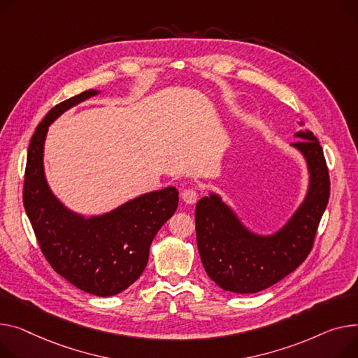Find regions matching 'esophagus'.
I'll list each match as a JSON object with an SVG mask.
<instances>
[{
  "label": "esophagus",
  "instance_id": "esophagus-1",
  "mask_svg": "<svg viewBox=\"0 0 358 358\" xmlns=\"http://www.w3.org/2000/svg\"><path fill=\"white\" fill-rule=\"evenodd\" d=\"M181 199H182V201L187 203V204H194V203H197V200H199L197 189H196V188H185L184 192L181 193Z\"/></svg>",
  "mask_w": 358,
  "mask_h": 358
}]
</instances>
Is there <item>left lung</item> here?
<instances>
[{"label": "left lung", "instance_id": "obj_1", "mask_svg": "<svg viewBox=\"0 0 358 358\" xmlns=\"http://www.w3.org/2000/svg\"><path fill=\"white\" fill-rule=\"evenodd\" d=\"M292 147L306 159L308 193L280 230L259 236L248 230L217 194L196 206L197 246L211 280L224 291L255 294L294 272L314 246L320 220L329 199V176L322 147L311 131L295 134Z\"/></svg>", "mask_w": 358, "mask_h": 358}]
</instances>
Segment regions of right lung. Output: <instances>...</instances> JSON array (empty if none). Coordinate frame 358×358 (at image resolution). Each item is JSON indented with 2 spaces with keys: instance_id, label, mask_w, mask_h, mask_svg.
<instances>
[{
  "instance_id": "add662e5",
  "label": "right lung",
  "mask_w": 358,
  "mask_h": 358,
  "mask_svg": "<svg viewBox=\"0 0 358 358\" xmlns=\"http://www.w3.org/2000/svg\"><path fill=\"white\" fill-rule=\"evenodd\" d=\"M98 93L85 90L56 105L38 124L29 145L22 203L52 268L87 294L112 296L125 291L144 272L155 234L178 207V192L166 187L89 219L70 211L55 197L43 169L47 129L64 110Z\"/></svg>"
}]
</instances>
